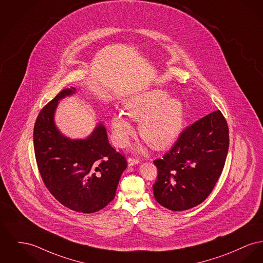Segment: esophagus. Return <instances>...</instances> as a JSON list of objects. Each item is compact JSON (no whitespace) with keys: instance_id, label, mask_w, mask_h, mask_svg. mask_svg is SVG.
Wrapping results in <instances>:
<instances>
[{"instance_id":"esophagus-1","label":"esophagus","mask_w":263,"mask_h":263,"mask_svg":"<svg viewBox=\"0 0 263 263\" xmlns=\"http://www.w3.org/2000/svg\"><path fill=\"white\" fill-rule=\"evenodd\" d=\"M127 163H128V166L131 167V166H134L136 164H139L140 160L137 158H128L127 159Z\"/></svg>"}]
</instances>
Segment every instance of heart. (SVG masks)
<instances>
[{
	"label": "heart",
	"mask_w": 263,
	"mask_h": 263,
	"mask_svg": "<svg viewBox=\"0 0 263 263\" xmlns=\"http://www.w3.org/2000/svg\"><path fill=\"white\" fill-rule=\"evenodd\" d=\"M154 89L131 97L125 103L126 115L139 121L140 136L152 148L164 150L172 146L182 133L185 108L178 98ZM113 137L117 146L127 145L133 134V126L123 113H115L111 119Z\"/></svg>",
	"instance_id": "1"
}]
</instances>
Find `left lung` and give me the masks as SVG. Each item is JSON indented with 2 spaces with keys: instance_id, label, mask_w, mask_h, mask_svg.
Here are the masks:
<instances>
[{
  "instance_id": "1",
  "label": "left lung",
  "mask_w": 263,
  "mask_h": 263,
  "mask_svg": "<svg viewBox=\"0 0 263 263\" xmlns=\"http://www.w3.org/2000/svg\"><path fill=\"white\" fill-rule=\"evenodd\" d=\"M229 126L219 110L186 127L169 153L155 160V199L171 211H185L204 201L224 167Z\"/></svg>"
}]
</instances>
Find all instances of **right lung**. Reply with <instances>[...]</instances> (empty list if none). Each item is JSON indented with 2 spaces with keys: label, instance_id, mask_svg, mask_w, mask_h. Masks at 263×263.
I'll return each mask as SVG.
<instances>
[{
  "label": "right lung",
  "instance_id": "1",
  "mask_svg": "<svg viewBox=\"0 0 263 263\" xmlns=\"http://www.w3.org/2000/svg\"><path fill=\"white\" fill-rule=\"evenodd\" d=\"M74 93V87L65 88L41 110L33 128V148L50 194L72 211L91 214L114 199L127 162L111 147L101 123L85 139L62 135L54 123V112L61 99Z\"/></svg>",
  "mask_w": 263,
  "mask_h": 263
}]
</instances>
